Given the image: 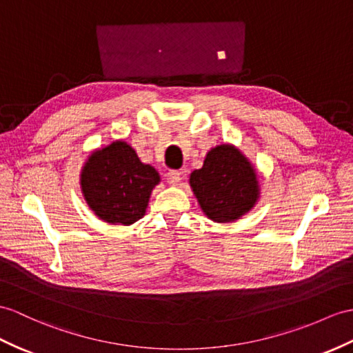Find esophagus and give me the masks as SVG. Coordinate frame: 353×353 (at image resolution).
Here are the masks:
<instances>
[{
    "instance_id": "1",
    "label": "esophagus",
    "mask_w": 353,
    "mask_h": 353,
    "mask_svg": "<svg viewBox=\"0 0 353 353\" xmlns=\"http://www.w3.org/2000/svg\"><path fill=\"white\" fill-rule=\"evenodd\" d=\"M166 181L170 185H176L179 181H181V174L178 170H168L166 172Z\"/></svg>"
}]
</instances>
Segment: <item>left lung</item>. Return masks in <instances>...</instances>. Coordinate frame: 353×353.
<instances>
[{
	"label": "left lung",
	"mask_w": 353,
	"mask_h": 353,
	"mask_svg": "<svg viewBox=\"0 0 353 353\" xmlns=\"http://www.w3.org/2000/svg\"><path fill=\"white\" fill-rule=\"evenodd\" d=\"M188 183L205 216L216 223L241 219L261 196L254 166L232 143L206 152L203 166L192 172Z\"/></svg>",
	"instance_id": "obj_1"
}]
</instances>
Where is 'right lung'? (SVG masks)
<instances>
[{
  "mask_svg": "<svg viewBox=\"0 0 353 353\" xmlns=\"http://www.w3.org/2000/svg\"><path fill=\"white\" fill-rule=\"evenodd\" d=\"M159 183V172L142 163L124 141L94 150L81 170L85 202L109 225L130 226L142 219L152 188Z\"/></svg>",
  "mask_w": 353,
  "mask_h": 353,
  "instance_id": "obj_1",
  "label": "right lung"
}]
</instances>
